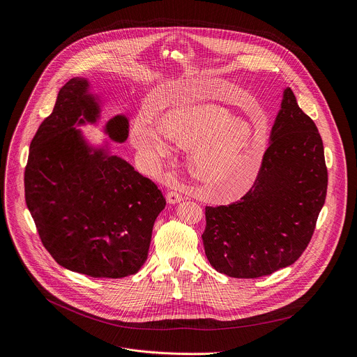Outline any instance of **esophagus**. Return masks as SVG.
I'll return each instance as SVG.
<instances>
[{
  "label": "esophagus",
  "mask_w": 357,
  "mask_h": 357,
  "mask_svg": "<svg viewBox=\"0 0 357 357\" xmlns=\"http://www.w3.org/2000/svg\"><path fill=\"white\" fill-rule=\"evenodd\" d=\"M183 198H182V195L181 193H178V192H175V190H171V192H168L167 193V201H168V204H179L181 201H182Z\"/></svg>",
  "instance_id": "1"
}]
</instances>
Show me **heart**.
Returning a JSON list of instances; mask_svg holds the SVG:
<instances>
[{"label":"heart","instance_id":"b5f03b06","mask_svg":"<svg viewBox=\"0 0 357 357\" xmlns=\"http://www.w3.org/2000/svg\"><path fill=\"white\" fill-rule=\"evenodd\" d=\"M160 131L176 146L189 149L188 169L212 195L234 199L255 182L266 148V135L245 121H234L218 104L169 111L160 119ZM131 142L149 165L168 155V146L145 119H137Z\"/></svg>","mask_w":357,"mask_h":357}]
</instances>
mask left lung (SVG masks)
<instances>
[{"mask_svg":"<svg viewBox=\"0 0 357 357\" xmlns=\"http://www.w3.org/2000/svg\"><path fill=\"white\" fill-rule=\"evenodd\" d=\"M328 190L323 142L314 122L284 88L271 145L241 201L206 206L202 235L209 264L231 278L253 279L295 264L313 235Z\"/></svg>","mask_w":357,"mask_h":357,"instance_id":"obj_1","label":"left lung"}]
</instances>
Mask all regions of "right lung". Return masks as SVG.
I'll return each mask as SVG.
<instances>
[{"instance_id": "add662e5", "label": "right lung", "mask_w": 357, "mask_h": 357, "mask_svg": "<svg viewBox=\"0 0 357 357\" xmlns=\"http://www.w3.org/2000/svg\"><path fill=\"white\" fill-rule=\"evenodd\" d=\"M101 118L86 78H73L29 145L25 202L56 264L92 278L135 275L148 257L155 219L167 201L158 186L111 152L92 145L79 126ZM104 132L123 144L129 121L111 118Z\"/></svg>"}]
</instances>
